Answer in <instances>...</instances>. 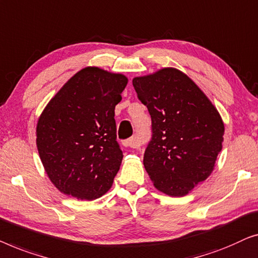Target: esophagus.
<instances>
[{
	"instance_id": "1",
	"label": "esophagus",
	"mask_w": 258,
	"mask_h": 258,
	"mask_svg": "<svg viewBox=\"0 0 258 258\" xmlns=\"http://www.w3.org/2000/svg\"><path fill=\"white\" fill-rule=\"evenodd\" d=\"M122 145H124L125 147H131V148H139V146H140L139 141H138L136 137H132V138H130V139L125 140L124 143H122Z\"/></svg>"
}]
</instances>
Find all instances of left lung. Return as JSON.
<instances>
[{
    "instance_id": "1",
    "label": "left lung",
    "mask_w": 258,
    "mask_h": 258,
    "mask_svg": "<svg viewBox=\"0 0 258 258\" xmlns=\"http://www.w3.org/2000/svg\"><path fill=\"white\" fill-rule=\"evenodd\" d=\"M132 83L152 119L145 168L157 189L184 197L213 172L222 150L221 115L200 88L176 69H161Z\"/></svg>"
}]
</instances>
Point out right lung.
<instances>
[{
  "label": "right lung",
  "mask_w": 258,
  "mask_h": 258,
  "mask_svg": "<svg viewBox=\"0 0 258 258\" xmlns=\"http://www.w3.org/2000/svg\"><path fill=\"white\" fill-rule=\"evenodd\" d=\"M127 82L124 75L82 69L42 112L36 144L49 179L61 193L94 200L111 188L122 160L114 108Z\"/></svg>",
  "instance_id": "right-lung-1"
}]
</instances>
